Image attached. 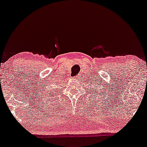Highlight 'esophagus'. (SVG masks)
I'll return each mask as SVG.
<instances>
[{
  "mask_svg": "<svg viewBox=\"0 0 147 147\" xmlns=\"http://www.w3.org/2000/svg\"><path fill=\"white\" fill-rule=\"evenodd\" d=\"M79 77H80L79 76H76L75 78H76V79H79Z\"/></svg>",
  "mask_w": 147,
  "mask_h": 147,
  "instance_id": "esophagus-1",
  "label": "esophagus"
}]
</instances>
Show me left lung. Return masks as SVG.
Returning <instances> with one entry per match:
<instances>
[{"instance_id": "left-lung-1", "label": "left lung", "mask_w": 147, "mask_h": 147, "mask_svg": "<svg viewBox=\"0 0 147 147\" xmlns=\"http://www.w3.org/2000/svg\"><path fill=\"white\" fill-rule=\"evenodd\" d=\"M102 90H103V89H102ZM94 94H95V96H96V94H95V93H94Z\"/></svg>"}]
</instances>
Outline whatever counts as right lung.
I'll return each instance as SVG.
<instances>
[{"mask_svg":"<svg viewBox=\"0 0 147 147\" xmlns=\"http://www.w3.org/2000/svg\"><path fill=\"white\" fill-rule=\"evenodd\" d=\"M55 90H56V88L53 89V90H51V91H49V90L45 91V96H47V97H49V96L53 97V96H54V94H55Z\"/></svg>","mask_w":147,"mask_h":147,"instance_id":"right-lung-1","label":"right lung"}]
</instances>
